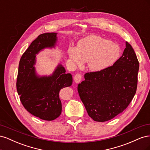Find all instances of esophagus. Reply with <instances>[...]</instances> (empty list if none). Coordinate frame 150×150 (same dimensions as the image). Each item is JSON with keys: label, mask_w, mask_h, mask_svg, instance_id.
<instances>
[{"label": "esophagus", "mask_w": 150, "mask_h": 150, "mask_svg": "<svg viewBox=\"0 0 150 150\" xmlns=\"http://www.w3.org/2000/svg\"><path fill=\"white\" fill-rule=\"evenodd\" d=\"M81 78H82V76L79 73H77L75 76H74V81L76 83H79L80 81H81Z\"/></svg>", "instance_id": "1"}]
</instances>
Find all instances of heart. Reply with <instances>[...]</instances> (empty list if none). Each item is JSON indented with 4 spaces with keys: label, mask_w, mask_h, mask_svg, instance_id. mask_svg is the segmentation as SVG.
<instances>
[{
    "label": "heart",
    "mask_w": 150,
    "mask_h": 150,
    "mask_svg": "<svg viewBox=\"0 0 150 150\" xmlns=\"http://www.w3.org/2000/svg\"><path fill=\"white\" fill-rule=\"evenodd\" d=\"M121 52L118 44L96 35L87 36L79 40L76 48L71 47L68 50V55L75 66L88 62L89 69L94 72L112 66L119 59Z\"/></svg>",
    "instance_id": "b5f03b06"
}]
</instances>
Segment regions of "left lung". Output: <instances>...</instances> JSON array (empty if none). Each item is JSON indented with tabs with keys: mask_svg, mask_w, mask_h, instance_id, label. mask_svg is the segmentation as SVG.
Segmentation results:
<instances>
[{
	"mask_svg": "<svg viewBox=\"0 0 150 150\" xmlns=\"http://www.w3.org/2000/svg\"><path fill=\"white\" fill-rule=\"evenodd\" d=\"M139 62L126 42L122 56L101 71L87 72L78 91L88 115L96 121L112 119L128 106L137 91Z\"/></svg>",
	"mask_w": 150,
	"mask_h": 150,
	"instance_id": "obj_1",
	"label": "left lung"
}]
</instances>
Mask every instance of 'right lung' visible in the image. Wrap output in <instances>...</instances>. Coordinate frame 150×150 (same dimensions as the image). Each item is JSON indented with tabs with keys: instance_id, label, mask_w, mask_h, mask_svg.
I'll list each match as a JSON object with an SVG mask.
<instances>
[{
	"instance_id": "add662e5",
	"label": "right lung",
	"mask_w": 150,
	"mask_h": 150,
	"mask_svg": "<svg viewBox=\"0 0 150 150\" xmlns=\"http://www.w3.org/2000/svg\"><path fill=\"white\" fill-rule=\"evenodd\" d=\"M57 39L54 33L39 35L22 56L17 74V91L22 105L30 114L46 121H52L60 116L59 91L72 83V75L66 73L61 64H58L50 76L36 73V54L44 49L55 47Z\"/></svg>"
}]
</instances>
